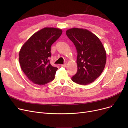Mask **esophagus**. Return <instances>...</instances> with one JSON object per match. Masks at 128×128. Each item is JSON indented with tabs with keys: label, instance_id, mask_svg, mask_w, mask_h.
Returning a JSON list of instances; mask_svg holds the SVG:
<instances>
[{
	"label": "esophagus",
	"instance_id": "34e87169",
	"mask_svg": "<svg viewBox=\"0 0 128 128\" xmlns=\"http://www.w3.org/2000/svg\"><path fill=\"white\" fill-rule=\"evenodd\" d=\"M66 65H67V64H63V65H62L61 66L62 67H64V68H65L66 66Z\"/></svg>",
	"mask_w": 128,
	"mask_h": 128
}]
</instances>
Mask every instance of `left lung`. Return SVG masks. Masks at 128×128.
Returning a JSON list of instances; mask_svg holds the SVG:
<instances>
[{
	"label": "left lung",
	"mask_w": 128,
	"mask_h": 128,
	"mask_svg": "<svg viewBox=\"0 0 128 128\" xmlns=\"http://www.w3.org/2000/svg\"><path fill=\"white\" fill-rule=\"evenodd\" d=\"M66 34L78 53V71L72 80L81 85L93 82L101 74L106 63V52L101 42L93 33L82 28H70Z\"/></svg>",
	"instance_id": "left-lung-1"
}]
</instances>
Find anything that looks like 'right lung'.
I'll use <instances>...</instances> for the list:
<instances>
[{
  "label": "right lung",
  "instance_id": "add662e5",
  "mask_svg": "<svg viewBox=\"0 0 128 128\" xmlns=\"http://www.w3.org/2000/svg\"><path fill=\"white\" fill-rule=\"evenodd\" d=\"M62 34L59 28H44L33 34L22 47L19 54L20 67L34 84L45 85L54 79L58 68L50 64V47Z\"/></svg>",
  "mask_w": 128,
  "mask_h": 128
}]
</instances>
